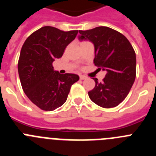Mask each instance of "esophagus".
<instances>
[{
  "label": "esophagus",
  "mask_w": 156,
  "mask_h": 156,
  "mask_svg": "<svg viewBox=\"0 0 156 156\" xmlns=\"http://www.w3.org/2000/svg\"><path fill=\"white\" fill-rule=\"evenodd\" d=\"M87 77L86 76H83V75L80 76V80H85V79H87Z\"/></svg>",
  "instance_id": "obj_1"
}]
</instances>
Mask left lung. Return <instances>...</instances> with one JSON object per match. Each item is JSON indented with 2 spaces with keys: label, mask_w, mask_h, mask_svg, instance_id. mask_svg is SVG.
I'll return each mask as SVG.
<instances>
[{
  "label": "left lung",
  "mask_w": 156,
  "mask_h": 156,
  "mask_svg": "<svg viewBox=\"0 0 156 156\" xmlns=\"http://www.w3.org/2000/svg\"><path fill=\"white\" fill-rule=\"evenodd\" d=\"M80 39L94 45V63L106 71L102 82L93 78L95 87L88 92L90 100L102 108L115 107L126 98L136 77V54L127 38L107 27L79 30Z\"/></svg>",
  "instance_id": "8db88e82"
}]
</instances>
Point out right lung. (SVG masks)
<instances>
[{
	"mask_svg": "<svg viewBox=\"0 0 156 156\" xmlns=\"http://www.w3.org/2000/svg\"><path fill=\"white\" fill-rule=\"evenodd\" d=\"M78 30L62 31L44 27L28 37L22 47L18 71L22 87L28 98L44 111H53L66 101L71 86L79 80L76 74L62 75L52 66L62 56Z\"/></svg>",
	"mask_w": 156,
	"mask_h": 156,
	"instance_id": "obj_1",
	"label": "right lung"
}]
</instances>
